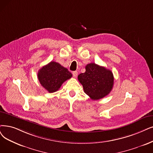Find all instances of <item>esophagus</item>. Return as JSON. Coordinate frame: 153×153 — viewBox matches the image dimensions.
<instances>
[{
	"label": "esophagus",
	"mask_w": 153,
	"mask_h": 153,
	"mask_svg": "<svg viewBox=\"0 0 153 153\" xmlns=\"http://www.w3.org/2000/svg\"><path fill=\"white\" fill-rule=\"evenodd\" d=\"M73 77H76L77 76V75H78V72L76 71H73Z\"/></svg>",
	"instance_id": "1"
}]
</instances>
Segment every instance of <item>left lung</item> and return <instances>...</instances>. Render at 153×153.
I'll use <instances>...</instances> for the list:
<instances>
[{
	"mask_svg": "<svg viewBox=\"0 0 153 153\" xmlns=\"http://www.w3.org/2000/svg\"><path fill=\"white\" fill-rule=\"evenodd\" d=\"M85 70V73L78 76V79L83 85L84 92L91 99H102L111 92L114 80L111 70L94 63L87 65Z\"/></svg>",
	"mask_w": 153,
	"mask_h": 153,
	"instance_id": "obj_1",
	"label": "left lung"
}]
</instances>
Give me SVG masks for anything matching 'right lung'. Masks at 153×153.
<instances>
[{"label": "right lung", "mask_w": 153, "mask_h": 153, "mask_svg": "<svg viewBox=\"0 0 153 153\" xmlns=\"http://www.w3.org/2000/svg\"><path fill=\"white\" fill-rule=\"evenodd\" d=\"M72 74L58 63L51 62L42 66L38 72V78L41 83L48 92H55Z\"/></svg>", "instance_id": "obj_1"}]
</instances>
